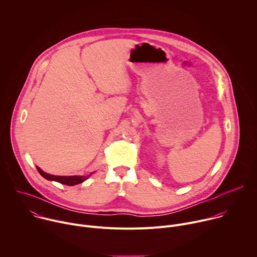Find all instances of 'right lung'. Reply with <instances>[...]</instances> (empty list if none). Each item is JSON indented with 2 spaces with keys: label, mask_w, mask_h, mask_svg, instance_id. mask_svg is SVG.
Here are the masks:
<instances>
[{
  "label": "right lung",
  "mask_w": 257,
  "mask_h": 257,
  "mask_svg": "<svg viewBox=\"0 0 257 257\" xmlns=\"http://www.w3.org/2000/svg\"><path fill=\"white\" fill-rule=\"evenodd\" d=\"M38 173L46 180L48 181H54V182H57V183H60L62 185H66V186H74V185H77V184H80L82 182H84L85 180H88L89 177L93 174L91 173L89 176L87 177H79V176H74V177H57V176H52V175H49V174H46L44 173L43 170H41L38 166H36Z\"/></svg>",
  "instance_id": "obj_1"
}]
</instances>
